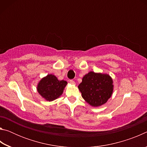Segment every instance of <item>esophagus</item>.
<instances>
[{"label": "esophagus", "instance_id": "1", "mask_svg": "<svg viewBox=\"0 0 147 147\" xmlns=\"http://www.w3.org/2000/svg\"><path fill=\"white\" fill-rule=\"evenodd\" d=\"M69 82H70L71 84H73V85H74V84H75V82L73 80H69Z\"/></svg>", "mask_w": 147, "mask_h": 147}]
</instances>
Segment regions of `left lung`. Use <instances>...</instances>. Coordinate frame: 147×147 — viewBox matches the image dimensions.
Masks as SVG:
<instances>
[{"instance_id": "1", "label": "left lung", "mask_w": 147, "mask_h": 147, "mask_svg": "<svg viewBox=\"0 0 147 147\" xmlns=\"http://www.w3.org/2000/svg\"><path fill=\"white\" fill-rule=\"evenodd\" d=\"M78 88L87 102L98 107L106 103L112 95L113 80L108 74L90 71L84 75Z\"/></svg>"}]
</instances>
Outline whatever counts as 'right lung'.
Segmentation results:
<instances>
[{
	"instance_id": "right-lung-1",
	"label": "right lung",
	"mask_w": 147,
	"mask_h": 147,
	"mask_svg": "<svg viewBox=\"0 0 147 147\" xmlns=\"http://www.w3.org/2000/svg\"><path fill=\"white\" fill-rule=\"evenodd\" d=\"M67 84L65 80H59L56 76L50 74L39 82L37 90L47 101H53L60 96Z\"/></svg>"
}]
</instances>
